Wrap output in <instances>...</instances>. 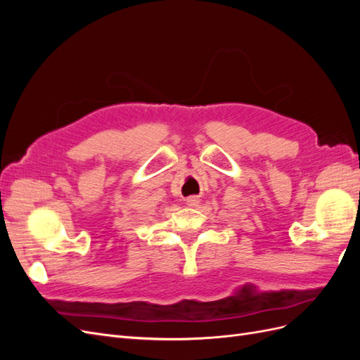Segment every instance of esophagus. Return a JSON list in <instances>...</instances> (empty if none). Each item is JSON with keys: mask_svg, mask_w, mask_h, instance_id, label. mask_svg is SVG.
<instances>
[{"mask_svg": "<svg viewBox=\"0 0 360 360\" xmlns=\"http://www.w3.org/2000/svg\"><path fill=\"white\" fill-rule=\"evenodd\" d=\"M184 201H186V204H188L189 207H195V205H198L200 198H198V197H189V198H186Z\"/></svg>", "mask_w": 360, "mask_h": 360, "instance_id": "obj_1", "label": "esophagus"}]
</instances>
